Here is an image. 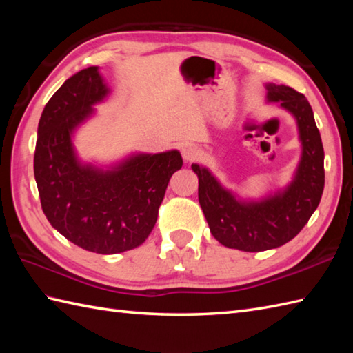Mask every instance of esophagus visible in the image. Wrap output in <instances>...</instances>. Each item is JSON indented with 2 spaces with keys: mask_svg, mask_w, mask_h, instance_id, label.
Listing matches in <instances>:
<instances>
[{
  "mask_svg": "<svg viewBox=\"0 0 353 353\" xmlns=\"http://www.w3.org/2000/svg\"><path fill=\"white\" fill-rule=\"evenodd\" d=\"M181 153H182V157L185 162H191V161L197 159L200 154V150L197 145H194V144H185L181 150Z\"/></svg>",
  "mask_w": 353,
  "mask_h": 353,
  "instance_id": "obj_1",
  "label": "esophagus"
}]
</instances>
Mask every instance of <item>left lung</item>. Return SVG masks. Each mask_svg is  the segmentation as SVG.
<instances>
[{
    "mask_svg": "<svg viewBox=\"0 0 353 353\" xmlns=\"http://www.w3.org/2000/svg\"><path fill=\"white\" fill-rule=\"evenodd\" d=\"M265 89L267 101L279 103L296 119L302 154L292 181L262 199H241L203 165H191L211 234L223 245L243 252H264L291 241L317 209L325 188V152L311 104L290 86L267 83Z\"/></svg>",
    "mask_w": 353,
    "mask_h": 353,
    "instance_id": "left-lung-1",
    "label": "left lung"
}]
</instances>
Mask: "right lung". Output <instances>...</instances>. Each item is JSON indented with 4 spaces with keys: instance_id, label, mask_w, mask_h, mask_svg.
Returning a JSON list of instances; mask_svg holds the SVG:
<instances>
[{
    "instance_id": "add662e5",
    "label": "right lung",
    "mask_w": 353,
    "mask_h": 353,
    "mask_svg": "<svg viewBox=\"0 0 353 353\" xmlns=\"http://www.w3.org/2000/svg\"><path fill=\"white\" fill-rule=\"evenodd\" d=\"M109 92L99 66L71 76L45 104L34 152V179L47 220L71 243L101 254L123 253L145 241L170 179L183 165L177 150L133 153L108 167L81 161L74 132Z\"/></svg>"
}]
</instances>
